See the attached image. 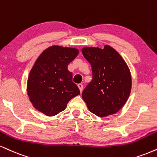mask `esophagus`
<instances>
[{"label": "esophagus", "mask_w": 157, "mask_h": 157, "mask_svg": "<svg viewBox=\"0 0 157 157\" xmlns=\"http://www.w3.org/2000/svg\"><path fill=\"white\" fill-rule=\"evenodd\" d=\"M77 86H78L79 89H80V91L81 92V93H82V90H83V86H82V83L78 84V85H77Z\"/></svg>", "instance_id": "34e87169"}]
</instances>
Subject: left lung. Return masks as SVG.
Masks as SVG:
<instances>
[{
  "mask_svg": "<svg viewBox=\"0 0 157 157\" xmlns=\"http://www.w3.org/2000/svg\"><path fill=\"white\" fill-rule=\"evenodd\" d=\"M82 52L90 63L93 75L82 91V99L96 116L115 114L124 107L131 92L132 77L127 64L109 45L103 49L86 47Z\"/></svg>",
  "mask_w": 157,
  "mask_h": 157,
  "instance_id": "1",
  "label": "left lung"
}]
</instances>
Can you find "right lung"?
I'll use <instances>...</instances> for the list:
<instances>
[{"label":"right lung","mask_w":157,"mask_h":157,"mask_svg":"<svg viewBox=\"0 0 157 157\" xmlns=\"http://www.w3.org/2000/svg\"><path fill=\"white\" fill-rule=\"evenodd\" d=\"M76 48L54 45L47 48L33 64L27 82V93L34 108L48 116L64 110L72 98L80 95L68 65L77 57Z\"/></svg>","instance_id":"obj_1"}]
</instances>
